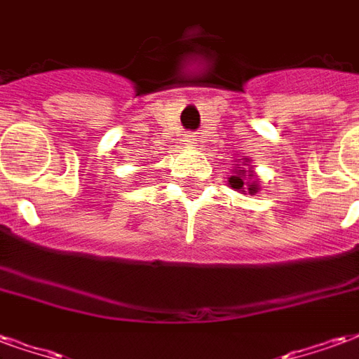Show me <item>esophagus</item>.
Wrapping results in <instances>:
<instances>
[{
    "mask_svg": "<svg viewBox=\"0 0 359 359\" xmlns=\"http://www.w3.org/2000/svg\"><path fill=\"white\" fill-rule=\"evenodd\" d=\"M192 140H194V139H188V142H192Z\"/></svg>",
    "mask_w": 359,
    "mask_h": 359,
    "instance_id": "obj_1",
    "label": "esophagus"
}]
</instances>
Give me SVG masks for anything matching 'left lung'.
<instances>
[{"mask_svg":"<svg viewBox=\"0 0 359 359\" xmlns=\"http://www.w3.org/2000/svg\"><path fill=\"white\" fill-rule=\"evenodd\" d=\"M245 165V163H243ZM230 187L233 190H238V192H245V194H255L259 192V182H257V175L253 172V169L249 167V169H241V167H236L233 169V175L230 177Z\"/></svg>","mask_w":359,"mask_h":359,"instance_id":"left-lung-1","label":"left lung"}]
</instances>
